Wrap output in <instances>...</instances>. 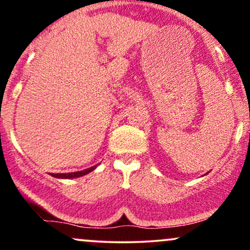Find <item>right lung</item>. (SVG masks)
<instances>
[{
  "label": "right lung",
  "instance_id": "right-lung-1",
  "mask_svg": "<svg viewBox=\"0 0 250 250\" xmlns=\"http://www.w3.org/2000/svg\"><path fill=\"white\" fill-rule=\"evenodd\" d=\"M95 168L96 166H94V167L84 169V170H81V171H74V173H67V174H53V176L57 177V179H75V177H81L83 175L90 173V171H93Z\"/></svg>",
  "mask_w": 250,
  "mask_h": 250
}]
</instances>
